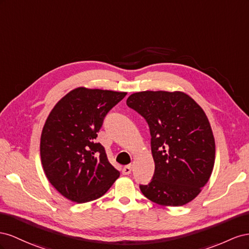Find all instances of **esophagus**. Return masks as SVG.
Wrapping results in <instances>:
<instances>
[{
	"label": "esophagus",
	"mask_w": 249,
	"mask_h": 249,
	"mask_svg": "<svg viewBox=\"0 0 249 249\" xmlns=\"http://www.w3.org/2000/svg\"><path fill=\"white\" fill-rule=\"evenodd\" d=\"M131 169H132L131 165L125 166V167L123 168V170H122V173H123L124 175H128V174H130V173H131Z\"/></svg>",
	"instance_id": "1"
}]
</instances>
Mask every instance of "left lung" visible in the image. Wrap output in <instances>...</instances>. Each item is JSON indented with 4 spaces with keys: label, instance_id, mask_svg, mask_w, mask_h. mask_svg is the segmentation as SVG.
<instances>
[{
    "label": "left lung",
    "instance_id": "obj_1",
    "mask_svg": "<svg viewBox=\"0 0 249 249\" xmlns=\"http://www.w3.org/2000/svg\"><path fill=\"white\" fill-rule=\"evenodd\" d=\"M126 103L150 129L155 170L151 181L140 186L142 193L164 207L193 200L215 162V140L203 109L182 91H139Z\"/></svg>",
    "mask_w": 249,
    "mask_h": 249
}]
</instances>
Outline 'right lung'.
Returning <instances> with one entry per match:
<instances>
[{
    "mask_svg": "<svg viewBox=\"0 0 249 249\" xmlns=\"http://www.w3.org/2000/svg\"><path fill=\"white\" fill-rule=\"evenodd\" d=\"M127 93L77 88L56 103L40 137V159L52 186L69 200L103 196L120 176L96 143L107 112Z\"/></svg>",
    "mask_w": 249,
    "mask_h": 249,
    "instance_id": "1",
    "label": "right lung"
}]
</instances>
